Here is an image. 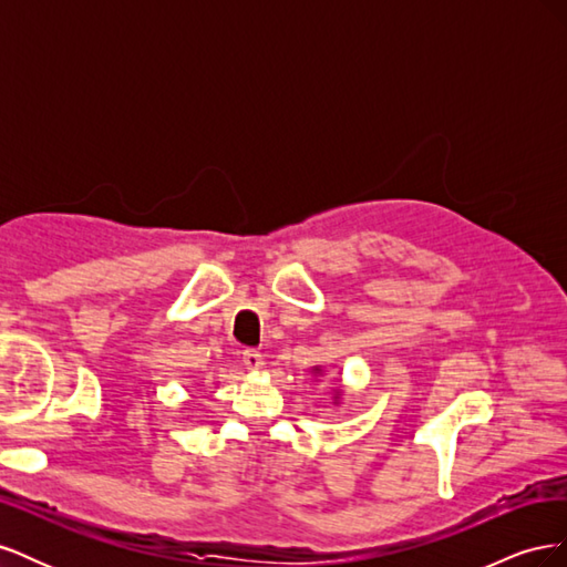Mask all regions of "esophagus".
<instances>
[{
  "label": "esophagus",
  "mask_w": 567,
  "mask_h": 567,
  "mask_svg": "<svg viewBox=\"0 0 567 567\" xmlns=\"http://www.w3.org/2000/svg\"><path fill=\"white\" fill-rule=\"evenodd\" d=\"M244 364L248 367V369H260L262 367V354H260V350H255V348H248V350H244Z\"/></svg>",
  "instance_id": "obj_1"
}]
</instances>
